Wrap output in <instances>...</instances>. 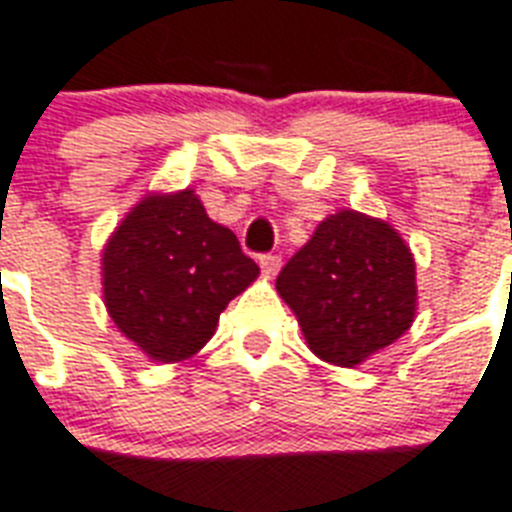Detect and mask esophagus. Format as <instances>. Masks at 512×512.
<instances>
[{
    "label": "esophagus",
    "mask_w": 512,
    "mask_h": 512,
    "mask_svg": "<svg viewBox=\"0 0 512 512\" xmlns=\"http://www.w3.org/2000/svg\"><path fill=\"white\" fill-rule=\"evenodd\" d=\"M260 268H263L265 276H276L279 268H282V257L279 255H260Z\"/></svg>",
    "instance_id": "1"
}]
</instances>
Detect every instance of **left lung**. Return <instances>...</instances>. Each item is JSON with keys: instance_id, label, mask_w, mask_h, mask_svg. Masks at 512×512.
Returning <instances> with one entry per match:
<instances>
[{"instance_id": "1", "label": "left lung", "mask_w": 512, "mask_h": 512, "mask_svg": "<svg viewBox=\"0 0 512 512\" xmlns=\"http://www.w3.org/2000/svg\"><path fill=\"white\" fill-rule=\"evenodd\" d=\"M276 290L308 349L354 368L395 343L416 314V263L392 225L343 209L284 265Z\"/></svg>"}]
</instances>
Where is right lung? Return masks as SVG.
<instances>
[{
  "label": "right lung",
  "mask_w": 512,
  "mask_h": 512,
  "mask_svg": "<svg viewBox=\"0 0 512 512\" xmlns=\"http://www.w3.org/2000/svg\"><path fill=\"white\" fill-rule=\"evenodd\" d=\"M101 260L109 317L158 362L193 357L225 306L260 273L236 233L209 220L193 190L136 204Z\"/></svg>",
  "instance_id": "add662e5"
}]
</instances>
